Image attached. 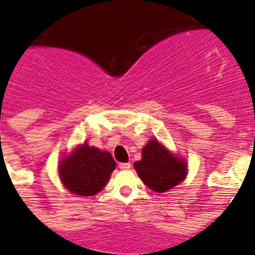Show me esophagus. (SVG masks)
Listing matches in <instances>:
<instances>
[{
	"instance_id": "esophagus-1",
	"label": "esophagus",
	"mask_w": 255,
	"mask_h": 255,
	"mask_svg": "<svg viewBox=\"0 0 255 255\" xmlns=\"http://www.w3.org/2000/svg\"><path fill=\"white\" fill-rule=\"evenodd\" d=\"M131 167V164L128 162V163H120V168L121 170H129V168Z\"/></svg>"
}]
</instances>
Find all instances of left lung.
I'll list each match as a JSON object with an SVG mask.
<instances>
[{
	"label": "left lung",
	"instance_id": "obj_1",
	"mask_svg": "<svg viewBox=\"0 0 255 255\" xmlns=\"http://www.w3.org/2000/svg\"><path fill=\"white\" fill-rule=\"evenodd\" d=\"M141 181L157 193H164L179 185L186 177L188 164L172 154L157 139H150L141 150V159L134 163Z\"/></svg>",
	"mask_w": 255,
	"mask_h": 255
}]
</instances>
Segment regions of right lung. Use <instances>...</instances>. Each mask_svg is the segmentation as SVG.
I'll return each instance as SVG.
<instances>
[{"label":"right lung","mask_w":255,"mask_h":255,"mask_svg":"<svg viewBox=\"0 0 255 255\" xmlns=\"http://www.w3.org/2000/svg\"><path fill=\"white\" fill-rule=\"evenodd\" d=\"M115 168L116 162L111 153L84 143L61 161L58 173L67 190L82 197H92L105 188Z\"/></svg>","instance_id":"right-lung-1"}]
</instances>
